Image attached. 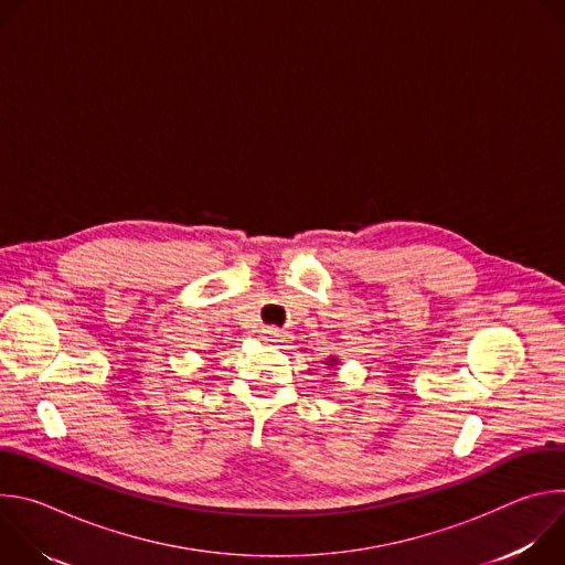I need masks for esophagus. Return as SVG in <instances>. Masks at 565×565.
<instances>
[{
	"mask_svg": "<svg viewBox=\"0 0 565 565\" xmlns=\"http://www.w3.org/2000/svg\"><path fill=\"white\" fill-rule=\"evenodd\" d=\"M264 338H266L268 342H273V344H281V342L288 340V335H286L284 331L275 329V327H266V329H264Z\"/></svg>",
	"mask_w": 565,
	"mask_h": 565,
	"instance_id": "esophagus-1",
	"label": "esophagus"
}]
</instances>
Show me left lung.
Wrapping results in <instances>:
<instances>
[{
  "instance_id": "left-lung-1",
  "label": "left lung",
  "mask_w": 565,
  "mask_h": 565,
  "mask_svg": "<svg viewBox=\"0 0 565 565\" xmlns=\"http://www.w3.org/2000/svg\"><path fill=\"white\" fill-rule=\"evenodd\" d=\"M327 364H329V366H335V364H338V358H329Z\"/></svg>"
}]
</instances>
